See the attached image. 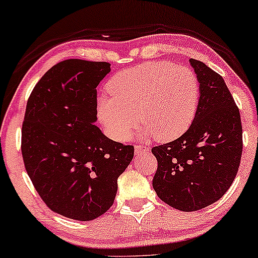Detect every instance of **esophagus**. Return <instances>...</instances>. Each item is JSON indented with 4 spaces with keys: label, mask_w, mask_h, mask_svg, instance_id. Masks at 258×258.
<instances>
[{
    "label": "esophagus",
    "mask_w": 258,
    "mask_h": 258,
    "mask_svg": "<svg viewBox=\"0 0 258 258\" xmlns=\"http://www.w3.org/2000/svg\"><path fill=\"white\" fill-rule=\"evenodd\" d=\"M149 151V148L148 147H143V146H135V154L136 155H142V154H147Z\"/></svg>",
    "instance_id": "34e87169"
}]
</instances>
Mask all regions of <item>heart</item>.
I'll return each mask as SVG.
<instances>
[{"label": "heart", "mask_w": 258, "mask_h": 258, "mask_svg": "<svg viewBox=\"0 0 258 258\" xmlns=\"http://www.w3.org/2000/svg\"><path fill=\"white\" fill-rule=\"evenodd\" d=\"M110 97L98 100V116L109 135L126 141L140 121L142 136L169 142L191 125L201 88L196 74L171 62H150L112 76Z\"/></svg>", "instance_id": "1"}]
</instances>
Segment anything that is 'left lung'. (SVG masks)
I'll return each instance as SVG.
<instances>
[{
    "instance_id": "1",
    "label": "left lung",
    "mask_w": 258,
    "mask_h": 258,
    "mask_svg": "<svg viewBox=\"0 0 258 258\" xmlns=\"http://www.w3.org/2000/svg\"><path fill=\"white\" fill-rule=\"evenodd\" d=\"M201 95L191 125L177 140L154 147V190L181 211L203 209L221 199L234 182L242 156L239 110L220 74L190 58Z\"/></svg>"
}]
</instances>
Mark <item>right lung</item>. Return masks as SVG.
<instances>
[{
  "mask_svg": "<svg viewBox=\"0 0 258 258\" xmlns=\"http://www.w3.org/2000/svg\"><path fill=\"white\" fill-rule=\"evenodd\" d=\"M110 63L66 59L31 91L22 124L26 170L49 209L91 221L114 203L134 147L108 139L97 121V90Z\"/></svg>",
  "mask_w": 258,
  "mask_h": 258,
  "instance_id": "obj_1",
  "label": "right lung"
}]
</instances>
